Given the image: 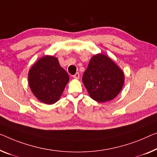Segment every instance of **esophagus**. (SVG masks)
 Wrapping results in <instances>:
<instances>
[{
  "label": "esophagus",
  "instance_id": "obj_1",
  "mask_svg": "<svg viewBox=\"0 0 157 157\" xmlns=\"http://www.w3.org/2000/svg\"><path fill=\"white\" fill-rule=\"evenodd\" d=\"M73 78H74L75 79H78L79 78V72H76V73L74 75H73Z\"/></svg>",
  "mask_w": 157,
  "mask_h": 157
}]
</instances>
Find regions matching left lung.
Masks as SVG:
<instances>
[{
    "label": "left lung",
    "mask_w": 157,
    "mask_h": 157,
    "mask_svg": "<svg viewBox=\"0 0 157 157\" xmlns=\"http://www.w3.org/2000/svg\"><path fill=\"white\" fill-rule=\"evenodd\" d=\"M90 97L100 103L111 101L122 90L125 75L111 58L98 53L90 59L82 77Z\"/></svg>",
    "instance_id": "8db88e82"
}]
</instances>
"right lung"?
I'll use <instances>...</instances> for the list:
<instances>
[{"label": "right lung", "instance_id": "1", "mask_svg": "<svg viewBox=\"0 0 157 157\" xmlns=\"http://www.w3.org/2000/svg\"><path fill=\"white\" fill-rule=\"evenodd\" d=\"M69 76L60 66L57 58L46 55L37 60L28 72L32 92L39 101L53 104L61 97Z\"/></svg>", "mask_w": 157, "mask_h": 157}]
</instances>
